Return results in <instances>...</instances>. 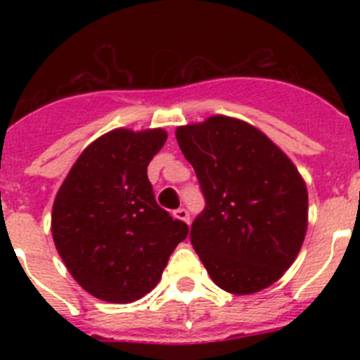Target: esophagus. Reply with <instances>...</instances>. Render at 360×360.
I'll return each instance as SVG.
<instances>
[{
	"instance_id": "obj_1",
	"label": "esophagus",
	"mask_w": 360,
	"mask_h": 360,
	"mask_svg": "<svg viewBox=\"0 0 360 360\" xmlns=\"http://www.w3.org/2000/svg\"><path fill=\"white\" fill-rule=\"evenodd\" d=\"M174 218L182 219V221H186V224H189V211H187L186 207H180L174 211Z\"/></svg>"
}]
</instances>
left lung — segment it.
Wrapping results in <instances>:
<instances>
[{
  "mask_svg": "<svg viewBox=\"0 0 360 360\" xmlns=\"http://www.w3.org/2000/svg\"><path fill=\"white\" fill-rule=\"evenodd\" d=\"M176 141L205 198L189 236L211 279L238 295L270 287L307 234L308 193L295 165L265 133L232 117L180 126Z\"/></svg>",
  "mask_w": 360,
  "mask_h": 360,
  "instance_id": "8db88e82",
  "label": "left lung"
}]
</instances>
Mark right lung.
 I'll list each match as a JSON object with an SVG mask.
<instances>
[{
    "label": "right lung",
    "instance_id": "1",
    "mask_svg": "<svg viewBox=\"0 0 360 360\" xmlns=\"http://www.w3.org/2000/svg\"><path fill=\"white\" fill-rule=\"evenodd\" d=\"M164 129H113L72 165L52 209L56 249L73 279L108 303H133L157 287L189 227L155 200L148 165Z\"/></svg>",
    "mask_w": 360,
    "mask_h": 360
}]
</instances>
